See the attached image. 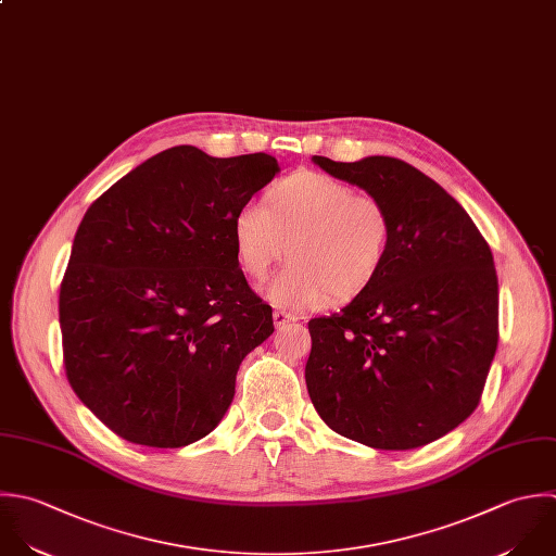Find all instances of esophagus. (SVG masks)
I'll return each mask as SVG.
<instances>
[{
  "mask_svg": "<svg viewBox=\"0 0 556 556\" xmlns=\"http://www.w3.org/2000/svg\"><path fill=\"white\" fill-rule=\"evenodd\" d=\"M273 323H275L277 329H281V327H286L288 323H296V316H294V314H288V312H283V309H277V312H273Z\"/></svg>",
  "mask_w": 556,
  "mask_h": 556,
  "instance_id": "esophagus-1",
  "label": "esophagus"
}]
</instances>
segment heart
<instances>
[{
	"mask_svg": "<svg viewBox=\"0 0 556 556\" xmlns=\"http://www.w3.org/2000/svg\"><path fill=\"white\" fill-rule=\"evenodd\" d=\"M242 270L264 279L286 255L292 262L268 283L266 296L286 309L323 307L329 299L351 301L383 273L392 218L386 205L357 194L338 177L299 170L242 205L231 223Z\"/></svg>",
	"mask_w": 556,
	"mask_h": 556,
	"instance_id": "heart-1",
	"label": "heart"
}]
</instances>
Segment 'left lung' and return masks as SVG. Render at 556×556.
<instances>
[{
  "instance_id": "obj_1",
  "label": "left lung",
  "mask_w": 556,
  "mask_h": 556,
  "mask_svg": "<svg viewBox=\"0 0 556 556\" xmlns=\"http://www.w3.org/2000/svg\"><path fill=\"white\" fill-rule=\"evenodd\" d=\"M312 160L386 205L392 244L364 294L309 320V399L329 429L370 448L431 444L477 409L496 355L492 249L468 212L403 160Z\"/></svg>"
}]
</instances>
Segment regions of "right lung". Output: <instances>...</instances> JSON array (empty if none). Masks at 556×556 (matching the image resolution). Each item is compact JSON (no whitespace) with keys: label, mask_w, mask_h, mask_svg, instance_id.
Masks as SVG:
<instances>
[{"label":"right lung","mask_w":556,"mask_h":556,"mask_svg":"<svg viewBox=\"0 0 556 556\" xmlns=\"http://www.w3.org/2000/svg\"><path fill=\"white\" fill-rule=\"evenodd\" d=\"M279 170L268 153L212 157L179 144L86 210L60 286L64 368L118 438L181 448L223 420L242 359L275 331L231 223Z\"/></svg>","instance_id":"1"}]
</instances>
